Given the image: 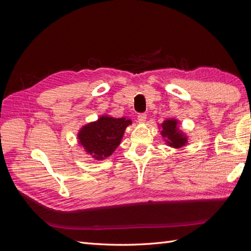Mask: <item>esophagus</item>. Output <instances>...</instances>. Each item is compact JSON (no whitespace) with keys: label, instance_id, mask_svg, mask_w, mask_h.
Here are the masks:
<instances>
[{"label":"esophagus","instance_id":"34e87169","mask_svg":"<svg viewBox=\"0 0 251 251\" xmlns=\"http://www.w3.org/2000/svg\"><path fill=\"white\" fill-rule=\"evenodd\" d=\"M146 119H147V114L146 113L139 114V115H138V121H139V123L143 124L144 121H146Z\"/></svg>","mask_w":251,"mask_h":251}]
</instances>
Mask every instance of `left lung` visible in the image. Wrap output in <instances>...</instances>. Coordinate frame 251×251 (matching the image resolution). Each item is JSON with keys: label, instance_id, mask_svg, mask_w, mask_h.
Instances as JSON below:
<instances>
[{"label": "left lung", "instance_id": "obj_1", "mask_svg": "<svg viewBox=\"0 0 251 251\" xmlns=\"http://www.w3.org/2000/svg\"><path fill=\"white\" fill-rule=\"evenodd\" d=\"M162 131L161 135L162 137L166 138V142L170 144L171 147L174 148H181L186 143L187 139L184 137L183 134L178 131L177 128V120L175 119H169L165 120L161 125Z\"/></svg>", "mask_w": 251, "mask_h": 251}]
</instances>
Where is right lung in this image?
I'll return each instance as SVG.
<instances>
[{"label": "right lung", "instance_id": "1", "mask_svg": "<svg viewBox=\"0 0 251 251\" xmlns=\"http://www.w3.org/2000/svg\"><path fill=\"white\" fill-rule=\"evenodd\" d=\"M131 124L130 119L102 116L81 128L78 133L79 143L90 155L101 160L115 151L126 126Z\"/></svg>", "mask_w": 251, "mask_h": 251}]
</instances>
